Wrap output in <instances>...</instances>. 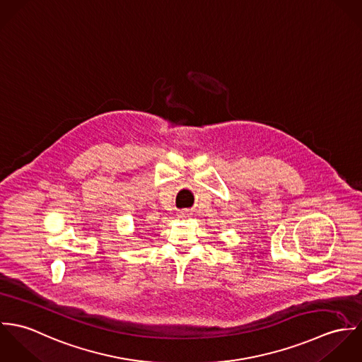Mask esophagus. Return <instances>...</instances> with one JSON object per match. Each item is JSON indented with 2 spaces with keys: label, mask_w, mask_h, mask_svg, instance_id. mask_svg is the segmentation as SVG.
I'll return each mask as SVG.
<instances>
[{
  "label": "esophagus",
  "mask_w": 362,
  "mask_h": 362,
  "mask_svg": "<svg viewBox=\"0 0 362 362\" xmlns=\"http://www.w3.org/2000/svg\"><path fill=\"white\" fill-rule=\"evenodd\" d=\"M180 216H181V217H188V216H189V211H188V210H181V211H180Z\"/></svg>",
  "instance_id": "34e87169"
}]
</instances>
